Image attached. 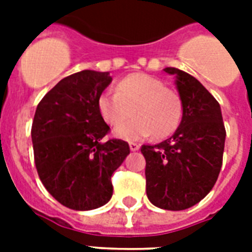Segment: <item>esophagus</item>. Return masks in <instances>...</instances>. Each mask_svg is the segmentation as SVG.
Wrapping results in <instances>:
<instances>
[{
  "label": "esophagus",
  "instance_id": "esophagus-1",
  "mask_svg": "<svg viewBox=\"0 0 252 252\" xmlns=\"http://www.w3.org/2000/svg\"><path fill=\"white\" fill-rule=\"evenodd\" d=\"M129 149L132 150V152H137V150L140 149V145L136 144V142H129Z\"/></svg>",
  "mask_w": 252,
  "mask_h": 252
}]
</instances>
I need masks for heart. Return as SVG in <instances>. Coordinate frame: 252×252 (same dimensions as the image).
I'll list each match as a JSON object with an SVG mask.
<instances>
[{"mask_svg": "<svg viewBox=\"0 0 252 252\" xmlns=\"http://www.w3.org/2000/svg\"><path fill=\"white\" fill-rule=\"evenodd\" d=\"M135 118L118 126L114 134L126 141H137L152 136L165 138L179 126L183 106L176 91L165 82L145 73H133L116 85V93L106 91L98 99V110L104 122L116 126L130 114Z\"/></svg>", "mask_w": 252, "mask_h": 252, "instance_id": "1", "label": "heart"}]
</instances>
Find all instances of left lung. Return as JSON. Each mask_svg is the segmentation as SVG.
Returning a JSON list of instances; mask_svg holds the SVG:
<instances>
[{"mask_svg":"<svg viewBox=\"0 0 252 252\" xmlns=\"http://www.w3.org/2000/svg\"><path fill=\"white\" fill-rule=\"evenodd\" d=\"M175 77L183 106L179 126L157 145H142L146 195L161 209L183 211L211 192L222 166L226 130L219 102L191 74L163 69Z\"/></svg>","mask_w":252,"mask_h":252,"instance_id":"8db88e82","label":"left lung"}]
</instances>
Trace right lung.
I'll use <instances>...</instances> for the list:
<instances>
[{
  "label": "right lung",
  "instance_id": "right-lung-1",
  "mask_svg": "<svg viewBox=\"0 0 252 252\" xmlns=\"http://www.w3.org/2000/svg\"><path fill=\"white\" fill-rule=\"evenodd\" d=\"M111 82L108 72L74 73L49 90L35 111L31 137L39 178L59 203L74 211L110 201L111 176L129 154L123 140L103 142L110 126L98 99Z\"/></svg>",
  "mask_w": 252,
  "mask_h": 252
}]
</instances>
